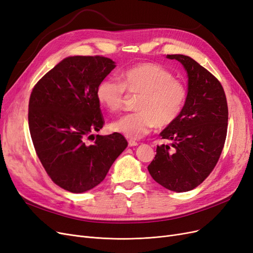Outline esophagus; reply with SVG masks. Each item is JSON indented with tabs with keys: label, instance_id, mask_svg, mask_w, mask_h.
<instances>
[{
	"label": "esophagus",
	"instance_id": "esophagus-1",
	"mask_svg": "<svg viewBox=\"0 0 253 253\" xmlns=\"http://www.w3.org/2000/svg\"><path fill=\"white\" fill-rule=\"evenodd\" d=\"M127 143H128V146H136V145H138V142L135 141V140H128Z\"/></svg>",
	"mask_w": 253,
	"mask_h": 253
}]
</instances>
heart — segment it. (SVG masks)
<instances>
[{
  "instance_id": "heart-1",
  "label": "heart",
  "mask_w": 253,
  "mask_h": 253,
  "mask_svg": "<svg viewBox=\"0 0 253 253\" xmlns=\"http://www.w3.org/2000/svg\"><path fill=\"white\" fill-rule=\"evenodd\" d=\"M120 81L106 78L99 82L96 98L103 108L115 113L124 107L126 91L139 95L135 109L111 124L114 132L139 139L157 126L167 127L179 118L187 100V88L182 81L160 65L140 63L120 74Z\"/></svg>"
}]
</instances>
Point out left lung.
I'll list each match as a JSON object with an SVG mask.
<instances>
[{"label":"left lung","instance_id":"left-lung-1","mask_svg":"<svg viewBox=\"0 0 253 253\" xmlns=\"http://www.w3.org/2000/svg\"><path fill=\"white\" fill-rule=\"evenodd\" d=\"M167 57L184 66L188 95L179 118L160 133L171 145H157L147 169L160 185L182 193L201 184L219 161L227 135L228 107L221 83L204 67L186 55Z\"/></svg>","mask_w":253,"mask_h":253}]
</instances>
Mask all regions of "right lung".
Instances as JSON below:
<instances>
[{
	"mask_svg": "<svg viewBox=\"0 0 253 253\" xmlns=\"http://www.w3.org/2000/svg\"><path fill=\"white\" fill-rule=\"evenodd\" d=\"M114 68L102 55L70 56L32 89L28 123L34 150L51 180L71 193L98 185L127 146L119 133L92 135L104 125L97 84Z\"/></svg>",
	"mask_w": 253,
	"mask_h": 253,
	"instance_id": "right-lung-1",
	"label": "right lung"
}]
</instances>
